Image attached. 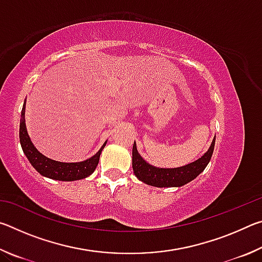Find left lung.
Listing matches in <instances>:
<instances>
[{"label": "left lung", "mask_w": 262, "mask_h": 262, "mask_svg": "<svg viewBox=\"0 0 262 262\" xmlns=\"http://www.w3.org/2000/svg\"><path fill=\"white\" fill-rule=\"evenodd\" d=\"M215 137L211 142L210 148L198 161L188 165L176 168H158L150 165L141 155L137 152L136 143L133 145V171L135 176L144 184L155 187H180L189 183L205 170L214 152Z\"/></svg>", "instance_id": "left-lung-1"}]
</instances>
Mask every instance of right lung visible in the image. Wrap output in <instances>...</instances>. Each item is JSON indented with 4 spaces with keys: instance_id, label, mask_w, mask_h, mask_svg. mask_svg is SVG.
Returning <instances> with one entry per match:
<instances>
[{
    "instance_id": "right-lung-1",
    "label": "right lung",
    "mask_w": 262,
    "mask_h": 262,
    "mask_svg": "<svg viewBox=\"0 0 262 262\" xmlns=\"http://www.w3.org/2000/svg\"><path fill=\"white\" fill-rule=\"evenodd\" d=\"M19 141L21 149H23L24 154L30 161L31 165H32L39 173L43 177H47V178L61 181L79 180L90 176L92 172L96 170L97 165H98L101 150H103L106 145L105 142L103 147L100 148L99 151L97 152L95 156L79 163H62L45 157L42 154H40L37 149H35L33 143L30 140L28 130H26L25 103L23 105V110H21L20 115Z\"/></svg>"
}]
</instances>
